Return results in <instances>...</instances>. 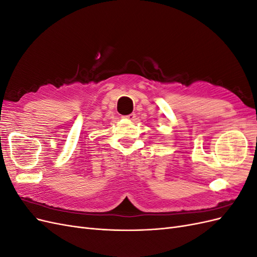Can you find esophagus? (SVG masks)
<instances>
[{"instance_id":"obj_1","label":"esophagus","mask_w":257,"mask_h":257,"mask_svg":"<svg viewBox=\"0 0 257 257\" xmlns=\"http://www.w3.org/2000/svg\"><path fill=\"white\" fill-rule=\"evenodd\" d=\"M135 116H136L135 113H130V114H127V115H124V118L130 120V121H133V120H135Z\"/></svg>"}]
</instances>
